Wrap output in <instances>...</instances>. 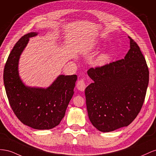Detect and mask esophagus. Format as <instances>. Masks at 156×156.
<instances>
[{"label":"esophagus","mask_w":156,"mask_h":156,"mask_svg":"<svg viewBox=\"0 0 156 156\" xmlns=\"http://www.w3.org/2000/svg\"><path fill=\"white\" fill-rule=\"evenodd\" d=\"M76 87L79 91H83L85 90V88H86V83L84 82V81L83 80H79L77 83H76Z\"/></svg>","instance_id":"obj_1"}]
</instances>
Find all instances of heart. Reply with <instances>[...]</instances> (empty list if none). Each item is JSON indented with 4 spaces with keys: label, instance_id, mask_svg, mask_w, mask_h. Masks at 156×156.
Returning a JSON list of instances; mask_svg holds the SVG:
<instances>
[{
    "label": "heart",
    "instance_id": "1",
    "mask_svg": "<svg viewBox=\"0 0 156 156\" xmlns=\"http://www.w3.org/2000/svg\"><path fill=\"white\" fill-rule=\"evenodd\" d=\"M110 54L108 53H102L96 59V64L98 65H102L107 63L110 59Z\"/></svg>",
    "mask_w": 156,
    "mask_h": 156
}]
</instances>
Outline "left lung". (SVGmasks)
<instances>
[{
	"label": "left lung",
	"mask_w": 156,
	"mask_h": 156,
	"mask_svg": "<svg viewBox=\"0 0 156 156\" xmlns=\"http://www.w3.org/2000/svg\"><path fill=\"white\" fill-rule=\"evenodd\" d=\"M129 38L130 49L124 59L87 70L93 80L85 90L88 117L101 132L129 125L144 103L149 70L140 48Z\"/></svg>",
	"instance_id": "left-lung-1"
}]
</instances>
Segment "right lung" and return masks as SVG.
Returning <instances> with one entry per match:
<instances>
[{
	"label": "right lung",
	"instance_id": "add662e5",
	"mask_svg": "<svg viewBox=\"0 0 156 156\" xmlns=\"http://www.w3.org/2000/svg\"><path fill=\"white\" fill-rule=\"evenodd\" d=\"M37 34H27L15 44L4 66V83L9 103L22 123L35 129H50L65 116L77 76L59 75L47 88L25 85L19 75V61L29 38Z\"/></svg>",
	"mask_w": 156,
	"mask_h": 156
}]
</instances>
